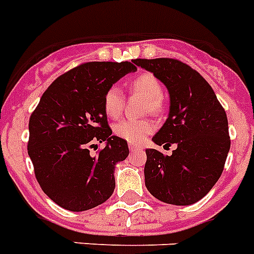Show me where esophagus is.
Listing matches in <instances>:
<instances>
[{"label":"esophagus","instance_id":"1","mask_svg":"<svg viewBox=\"0 0 254 254\" xmlns=\"http://www.w3.org/2000/svg\"><path fill=\"white\" fill-rule=\"evenodd\" d=\"M129 150H130L131 152H135V151H139V150H142V147H140V146H138V144L129 143Z\"/></svg>","mask_w":254,"mask_h":254}]
</instances>
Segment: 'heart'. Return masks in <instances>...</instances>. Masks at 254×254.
I'll return each mask as SVG.
<instances>
[{"mask_svg": "<svg viewBox=\"0 0 254 254\" xmlns=\"http://www.w3.org/2000/svg\"><path fill=\"white\" fill-rule=\"evenodd\" d=\"M130 89L146 98V111H151L152 114H159L161 111L163 85L152 73H140L135 76L130 81ZM124 102L125 99L120 87L116 85L108 87L103 97V110L106 115L111 119H117L123 112ZM153 129L155 124L148 119H127L115 124L114 133L130 143H140Z\"/></svg>", "mask_w": 254, "mask_h": 254, "instance_id": "obj_1", "label": "heart"}]
</instances>
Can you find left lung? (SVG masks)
<instances>
[{
  "mask_svg": "<svg viewBox=\"0 0 254 254\" xmlns=\"http://www.w3.org/2000/svg\"><path fill=\"white\" fill-rule=\"evenodd\" d=\"M168 89L169 116L152 137L157 146L177 148L170 156L146 150L144 183L160 201L191 205L203 199L223 172L230 151L227 116L212 86L177 59H135Z\"/></svg>",
  "mask_w": 254,
  "mask_h": 254,
  "instance_id": "left-lung-1",
  "label": "left lung"
}]
</instances>
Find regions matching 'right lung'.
<instances>
[{
	"label": "right lung",
	"mask_w": 254,
	"mask_h": 254,
	"mask_svg": "<svg viewBox=\"0 0 254 254\" xmlns=\"http://www.w3.org/2000/svg\"><path fill=\"white\" fill-rule=\"evenodd\" d=\"M137 71L129 62H89L59 76L29 119L28 155L36 180L55 204L71 212L101 205L115 190V167L129 155L127 140L112 135L103 97ZM106 146L97 155L88 148Z\"/></svg>",
	"instance_id": "add662e5"
}]
</instances>
